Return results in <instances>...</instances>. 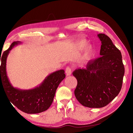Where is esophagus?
<instances>
[{
  "label": "esophagus",
  "mask_w": 133,
  "mask_h": 133,
  "mask_svg": "<svg viewBox=\"0 0 133 133\" xmlns=\"http://www.w3.org/2000/svg\"><path fill=\"white\" fill-rule=\"evenodd\" d=\"M65 73L66 75L67 76H69L71 74V68L69 66H67L65 69Z\"/></svg>",
  "instance_id": "esophagus-1"
}]
</instances>
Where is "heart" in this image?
<instances>
[{
  "label": "heart",
  "instance_id": "b5f03b06",
  "mask_svg": "<svg viewBox=\"0 0 133 133\" xmlns=\"http://www.w3.org/2000/svg\"><path fill=\"white\" fill-rule=\"evenodd\" d=\"M87 45V42L85 40H81L76 44V47L79 51L83 50ZM94 50L92 46H88L85 48L83 54V58L85 60H89L92 58L94 55Z\"/></svg>",
  "mask_w": 133,
  "mask_h": 133
}]
</instances>
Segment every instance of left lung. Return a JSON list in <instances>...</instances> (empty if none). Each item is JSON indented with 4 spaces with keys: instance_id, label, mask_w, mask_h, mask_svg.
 <instances>
[{
    "instance_id": "obj_1",
    "label": "left lung",
    "mask_w": 133,
    "mask_h": 133,
    "mask_svg": "<svg viewBox=\"0 0 133 133\" xmlns=\"http://www.w3.org/2000/svg\"><path fill=\"white\" fill-rule=\"evenodd\" d=\"M98 37L102 42V57L73 72L78 82L74 91L76 99L83 106L93 108L107 105L119 94L125 71L120 51L107 35Z\"/></svg>"
}]
</instances>
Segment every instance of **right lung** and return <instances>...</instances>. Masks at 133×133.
Returning a JSON list of instances; mask_svg holds the SVG:
<instances>
[{
    "label": "right lung",
    "instance_id": "1",
    "mask_svg": "<svg viewBox=\"0 0 133 133\" xmlns=\"http://www.w3.org/2000/svg\"><path fill=\"white\" fill-rule=\"evenodd\" d=\"M21 42H14L0 57V88L3 87L10 102L28 114H37L46 110L53 103L59 84L65 78V71L59 70L48 75L39 87L33 89L21 90L11 85L6 71V58L10 51Z\"/></svg>",
    "mask_w": 133,
    "mask_h": 133
}]
</instances>
